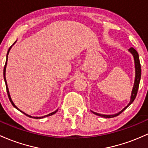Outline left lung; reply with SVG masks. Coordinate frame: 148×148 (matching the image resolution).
<instances>
[{
  "label": "left lung",
  "instance_id": "8db88e82",
  "mask_svg": "<svg viewBox=\"0 0 148 148\" xmlns=\"http://www.w3.org/2000/svg\"><path fill=\"white\" fill-rule=\"evenodd\" d=\"M129 51L132 54V55L134 56V63H135V71H136V75H135V80H134V87H133V89L132 92V95H131V99H130V102L129 103V104L126 106L124 108L122 109L120 112H119L118 113H116L114 114H99L97 113V112H92L94 114H96L98 116H101V117H106V118H112V117H114L116 116L119 115V114L122 113V112L124 110L127 108L131 104L134 102V101L135 100L136 97L137 95V92H138V87H139V83H140V77H141V67H140V60H139V56L138 54L137 51L134 48L131 47L130 49H129Z\"/></svg>",
  "mask_w": 148,
  "mask_h": 148
}]
</instances>
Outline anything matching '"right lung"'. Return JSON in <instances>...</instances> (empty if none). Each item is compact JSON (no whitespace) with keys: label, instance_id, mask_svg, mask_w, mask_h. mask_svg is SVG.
Returning <instances> with one entry per match:
<instances>
[{"label":"right lung","instance_id":"right-lung-1","mask_svg":"<svg viewBox=\"0 0 148 148\" xmlns=\"http://www.w3.org/2000/svg\"><path fill=\"white\" fill-rule=\"evenodd\" d=\"M14 43H15V42H14ZM14 44H13V45H14ZM12 46H11L9 48V49H8V53H7V56H6V62H5V64L4 70H3V77H4V80H5V85H6V89H7V92H8V97H9V99H10V102H11L12 105L13 106H14V107L15 108L17 109L18 110H19V111H20V112H22V113H24V114H26V116H28V117H32V118H35V119H41V118H43V117H48V116H50V115H52V114H55L56 112H57V111H58V110H55V111H54V112H52V113H49V114H47V115L42 116V117H32V116H30V115H29V114H26V113H25V112H23V111H21V110H19V109L18 108L16 107V106L15 105H14V103H13V101H12V99H11V97H10V95L9 89H8V87L7 81H6V78H5V71H6V66H7V61H8V54H9V52H10V49H11Z\"/></svg>","mask_w":148,"mask_h":148}]
</instances>
